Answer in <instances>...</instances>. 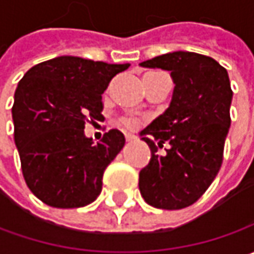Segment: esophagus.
<instances>
[{
	"mask_svg": "<svg viewBox=\"0 0 254 254\" xmlns=\"http://www.w3.org/2000/svg\"><path fill=\"white\" fill-rule=\"evenodd\" d=\"M126 140H127V141H132V140H135V135L127 132V134H126Z\"/></svg>",
	"mask_w": 254,
	"mask_h": 254,
	"instance_id": "1",
	"label": "esophagus"
}]
</instances>
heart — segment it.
Listing matches in <instances>:
<instances>
[{"mask_svg":"<svg viewBox=\"0 0 254 254\" xmlns=\"http://www.w3.org/2000/svg\"><path fill=\"white\" fill-rule=\"evenodd\" d=\"M120 123H122L124 127H127V128H134L137 126V120L131 119V117H123Z\"/></svg>","mask_w":254,"mask_h":254,"instance_id":"b5f03b06","label":"heart"}]
</instances>
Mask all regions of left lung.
I'll use <instances>...</instances> for the list:
<instances>
[{
  "mask_svg": "<svg viewBox=\"0 0 254 254\" xmlns=\"http://www.w3.org/2000/svg\"><path fill=\"white\" fill-rule=\"evenodd\" d=\"M144 67L170 70L175 89L170 107L141 131L151 150L140 171L138 187L154 208L190 206L206 192L223 161L230 127L228 72L215 59L195 52H172L141 62ZM169 144L164 156L156 150Z\"/></svg>",
  "mask_w": 254,
  "mask_h": 254,
  "instance_id": "8db88e82",
  "label": "left lung"
}]
</instances>
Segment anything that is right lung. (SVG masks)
Here are the masks:
<instances>
[{
  "mask_svg": "<svg viewBox=\"0 0 254 254\" xmlns=\"http://www.w3.org/2000/svg\"><path fill=\"white\" fill-rule=\"evenodd\" d=\"M130 64L59 56L31 67L12 106L14 140L28 188L54 208H80L100 195L103 174L126 138L113 128L97 144L84 126L102 117V94Z\"/></svg>",
  "mask_w": 254,
  "mask_h": 254,
  "instance_id": "1",
  "label": "right lung"
}]
</instances>
